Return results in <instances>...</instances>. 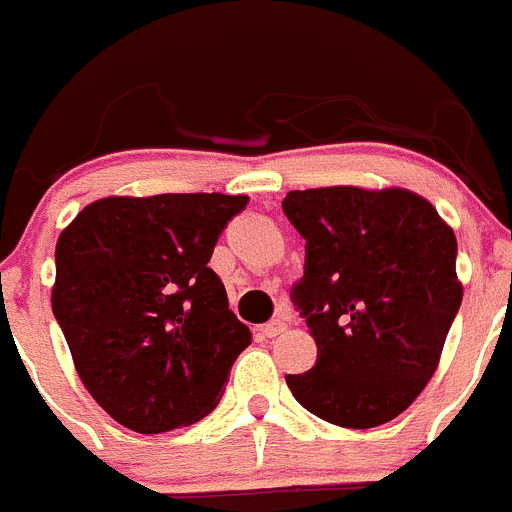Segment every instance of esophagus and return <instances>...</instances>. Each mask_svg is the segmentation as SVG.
Wrapping results in <instances>:
<instances>
[{
	"label": "esophagus",
	"instance_id": "esophagus-1",
	"mask_svg": "<svg viewBox=\"0 0 512 512\" xmlns=\"http://www.w3.org/2000/svg\"><path fill=\"white\" fill-rule=\"evenodd\" d=\"M287 330V323L284 320H271V323H266L264 328H261V333H264L266 338H274L279 336V333H284Z\"/></svg>",
	"mask_w": 512,
	"mask_h": 512
}]
</instances>
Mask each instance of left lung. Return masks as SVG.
I'll return each mask as SVG.
<instances>
[{"label": "left lung", "instance_id": "8db88e82", "mask_svg": "<svg viewBox=\"0 0 512 512\" xmlns=\"http://www.w3.org/2000/svg\"><path fill=\"white\" fill-rule=\"evenodd\" d=\"M282 210L305 238L292 297L318 343V364L287 387L341 428L397 418L438 369L459 312L454 230L400 187L295 189Z\"/></svg>", "mask_w": 512, "mask_h": 512}]
</instances>
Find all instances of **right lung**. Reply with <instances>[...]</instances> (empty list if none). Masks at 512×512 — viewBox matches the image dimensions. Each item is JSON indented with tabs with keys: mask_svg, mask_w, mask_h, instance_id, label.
Wrapping results in <instances>:
<instances>
[{
	"mask_svg": "<svg viewBox=\"0 0 512 512\" xmlns=\"http://www.w3.org/2000/svg\"><path fill=\"white\" fill-rule=\"evenodd\" d=\"M246 194L104 197L56 243L53 315L76 374L104 413L135 433L210 415L251 343L207 266Z\"/></svg>",
	"mask_w": 512,
	"mask_h": 512,
	"instance_id": "add662e5",
	"label": "right lung"
}]
</instances>
